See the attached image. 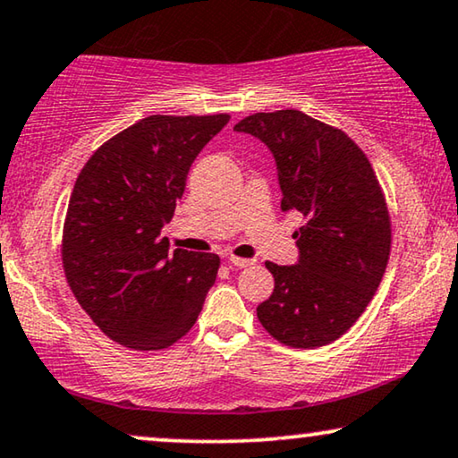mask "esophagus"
Returning <instances> with one entry per match:
<instances>
[{
    "mask_svg": "<svg viewBox=\"0 0 458 458\" xmlns=\"http://www.w3.org/2000/svg\"><path fill=\"white\" fill-rule=\"evenodd\" d=\"M231 265L233 267H240V269H243V267H250V265H254V260H250V259H240V257H229L227 259Z\"/></svg>",
    "mask_w": 458,
    "mask_h": 458,
    "instance_id": "34e87169",
    "label": "esophagus"
}]
</instances>
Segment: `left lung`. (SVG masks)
<instances>
[{"mask_svg":"<svg viewBox=\"0 0 458 458\" xmlns=\"http://www.w3.org/2000/svg\"><path fill=\"white\" fill-rule=\"evenodd\" d=\"M233 130L271 151L282 210L302 216L296 263H265L276 288L259 322L284 345H328L361 316L387 267L391 225L372 165L345 132L296 109L254 113Z\"/></svg>","mask_w":458,"mask_h":458,"instance_id":"left-lung-1","label":"left lung"}]
</instances>
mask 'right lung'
I'll list each match as a JSON object with an SVG mask.
<instances>
[{
    "label": "right lung",
    "instance_id": "obj_1",
    "mask_svg": "<svg viewBox=\"0 0 458 458\" xmlns=\"http://www.w3.org/2000/svg\"><path fill=\"white\" fill-rule=\"evenodd\" d=\"M229 115H149L106 140L71 191L63 267L77 302L106 336L140 352L191 330L216 280V254L162 235L199 151Z\"/></svg>",
    "mask_w": 458,
    "mask_h": 458
}]
</instances>
